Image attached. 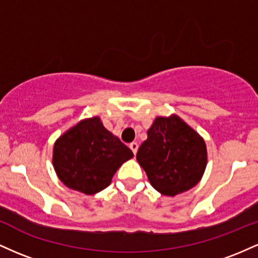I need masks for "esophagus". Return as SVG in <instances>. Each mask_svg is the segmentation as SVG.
<instances>
[{
  "label": "esophagus",
  "mask_w": 258,
  "mask_h": 258,
  "mask_svg": "<svg viewBox=\"0 0 258 258\" xmlns=\"http://www.w3.org/2000/svg\"><path fill=\"white\" fill-rule=\"evenodd\" d=\"M130 148H131V150L133 152V154H137V150H138V143H136V142H132L131 144H130Z\"/></svg>",
  "instance_id": "1"
}]
</instances>
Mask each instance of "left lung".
<instances>
[{
  "mask_svg": "<svg viewBox=\"0 0 258 258\" xmlns=\"http://www.w3.org/2000/svg\"><path fill=\"white\" fill-rule=\"evenodd\" d=\"M137 160L150 184L167 197L199 182L207 162L204 139L178 116L156 117L142 143Z\"/></svg>",
  "mask_w": 258,
  "mask_h": 258,
  "instance_id": "obj_1",
  "label": "left lung"
}]
</instances>
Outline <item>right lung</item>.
Listing matches in <instances>:
<instances>
[{"label":"right lung","instance_id":"add662e5","mask_svg":"<svg viewBox=\"0 0 258 258\" xmlns=\"http://www.w3.org/2000/svg\"><path fill=\"white\" fill-rule=\"evenodd\" d=\"M133 153L102 125L99 117L84 120L55 142L53 166L69 188L87 195L110 184L112 176Z\"/></svg>","mask_w":258,"mask_h":258}]
</instances>
